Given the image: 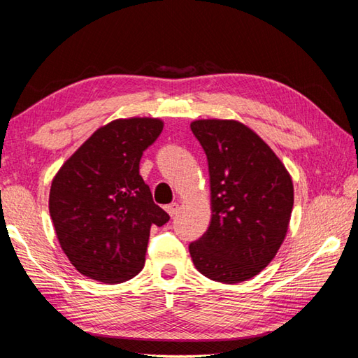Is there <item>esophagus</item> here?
Here are the masks:
<instances>
[{
	"instance_id": "esophagus-1",
	"label": "esophagus",
	"mask_w": 358,
	"mask_h": 358,
	"mask_svg": "<svg viewBox=\"0 0 358 358\" xmlns=\"http://www.w3.org/2000/svg\"><path fill=\"white\" fill-rule=\"evenodd\" d=\"M166 211H167V214H169L171 217L177 215V213L180 211V205H178V203H171V205L166 206Z\"/></svg>"
}]
</instances>
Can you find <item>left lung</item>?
<instances>
[{
	"mask_svg": "<svg viewBox=\"0 0 358 358\" xmlns=\"http://www.w3.org/2000/svg\"><path fill=\"white\" fill-rule=\"evenodd\" d=\"M191 130L208 158L213 214L189 253L213 281H247L267 267L285 239L292 177L270 145L239 121L199 119Z\"/></svg>",
	"mask_w": 358,
	"mask_h": 358,
	"instance_id": "obj_1",
	"label": "left lung"
}]
</instances>
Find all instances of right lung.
Returning <instances> with one entry per match:
<instances>
[{"mask_svg":"<svg viewBox=\"0 0 358 358\" xmlns=\"http://www.w3.org/2000/svg\"><path fill=\"white\" fill-rule=\"evenodd\" d=\"M163 125L158 117L115 119L97 129L52 178L49 214L55 234L83 276L103 284L136 276L152 225L169 220L139 175L143 152Z\"/></svg>","mask_w":358,"mask_h":358,"instance_id":"add662e5","label":"right lung"}]
</instances>
